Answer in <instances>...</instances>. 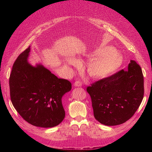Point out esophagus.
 <instances>
[{"label": "esophagus", "instance_id": "1", "mask_svg": "<svg viewBox=\"0 0 152 152\" xmlns=\"http://www.w3.org/2000/svg\"><path fill=\"white\" fill-rule=\"evenodd\" d=\"M82 82L79 80H77L75 83H74V86L75 87H81L82 86Z\"/></svg>", "mask_w": 152, "mask_h": 152}]
</instances>
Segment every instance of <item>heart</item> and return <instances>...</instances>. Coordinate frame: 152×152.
Wrapping results in <instances>:
<instances>
[{
	"label": "heart",
	"instance_id": "heart-1",
	"mask_svg": "<svg viewBox=\"0 0 152 152\" xmlns=\"http://www.w3.org/2000/svg\"><path fill=\"white\" fill-rule=\"evenodd\" d=\"M91 59L87 64L88 74L94 78H104L116 72L122 65V56L115 48L106 46L95 50L89 54ZM76 59L69 58L64 61L65 68L70 70L72 65H77Z\"/></svg>",
	"mask_w": 152,
	"mask_h": 152
}]
</instances>
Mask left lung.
Wrapping results in <instances>:
<instances>
[{
    "instance_id": "8db88e82",
    "label": "left lung",
    "mask_w": 152,
    "mask_h": 152,
    "mask_svg": "<svg viewBox=\"0 0 152 152\" xmlns=\"http://www.w3.org/2000/svg\"><path fill=\"white\" fill-rule=\"evenodd\" d=\"M95 118L105 126L120 125L131 118L144 96L140 66L131 60L128 70H121L87 87Z\"/></svg>"
}]
</instances>
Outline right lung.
<instances>
[{"label":"right lung","instance_id":"obj_1","mask_svg":"<svg viewBox=\"0 0 152 152\" xmlns=\"http://www.w3.org/2000/svg\"><path fill=\"white\" fill-rule=\"evenodd\" d=\"M30 48L14 63L10 77L11 102L22 118L34 126L53 127L65 116L62 97L72 89L71 82L59 79L42 65L28 62Z\"/></svg>","mask_w":152,"mask_h":152}]
</instances>
